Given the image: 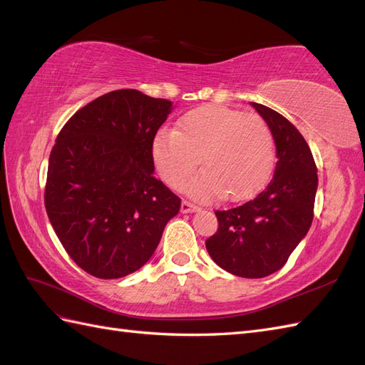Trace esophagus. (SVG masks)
Instances as JSON below:
<instances>
[{
    "instance_id": "esophagus-1",
    "label": "esophagus",
    "mask_w": 365,
    "mask_h": 365,
    "mask_svg": "<svg viewBox=\"0 0 365 365\" xmlns=\"http://www.w3.org/2000/svg\"><path fill=\"white\" fill-rule=\"evenodd\" d=\"M197 210H200V207H197L193 202H189V201L181 202V212L182 213H193V212H197Z\"/></svg>"
}]
</instances>
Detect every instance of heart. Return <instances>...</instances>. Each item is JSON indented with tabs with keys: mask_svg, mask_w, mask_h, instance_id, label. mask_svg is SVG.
<instances>
[{
	"mask_svg": "<svg viewBox=\"0 0 365 365\" xmlns=\"http://www.w3.org/2000/svg\"><path fill=\"white\" fill-rule=\"evenodd\" d=\"M152 160L165 184L178 189L201 163L204 170L187 184L197 200L222 195L242 200L260 190L274 168V137L254 113L207 105L187 113L175 130L152 140Z\"/></svg>",
	"mask_w": 365,
	"mask_h": 365,
	"instance_id": "b5f03b06",
	"label": "heart"
}]
</instances>
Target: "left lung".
Segmentation results:
<instances>
[{"label": "left lung", "instance_id": "8db88e82", "mask_svg": "<svg viewBox=\"0 0 365 365\" xmlns=\"http://www.w3.org/2000/svg\"><path fill=\"white\" fill-rule=\"evenodd\" d=\"M269 125L277 149L272 180L252 200L217 210V231L205 240L220 268L245 279L279 271L311 228L317 165L298 129L274 109L251 103Z\"/></svg>", "mask_w": 365, "mask_h": 365}]
</instances>
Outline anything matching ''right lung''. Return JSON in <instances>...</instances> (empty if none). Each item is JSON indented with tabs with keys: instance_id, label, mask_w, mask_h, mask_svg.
Here are the masks:
<instances>
[{
	"instance_id": "obj_1",
	"label": "right lung",
	"mask_w": 365,
	"mask_h": 365,
	"mask_svg": "<svg viewBox=\"0 0 365 365\" xmlns=\"http://www.w3.org/2000/svg\"><path fill=\"white\" fill-rule=\"evenodd\" d=\"M172 102L117 90L81 108L53 146L43 202L68 256L97 279L140 269L181 200L153 176L152 140Z\"/></svg>"
}]
</instances>
